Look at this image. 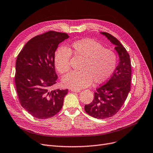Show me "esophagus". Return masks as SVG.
<instances>
[{
  "label": "esophagus",
  "instance_id": "obj_1",
  "mask_svg": "<svg viewBox=\"0 0 153 153\" xmlns=\"http://www.w3.org/2000/svg\"><path fill=\"white\" fill-rule=\"evenodd\" d=\"M71 91L75 92V93H79L81 91L79 89H71Z\"/></svg>",
  "mask_w": 153,
  "mask_h": 153
}]
</instances>
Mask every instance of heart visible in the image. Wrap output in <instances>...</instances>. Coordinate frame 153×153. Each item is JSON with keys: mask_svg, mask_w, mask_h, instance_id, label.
Here are the masks:
<instances>
[{"mask_svg": "<svg viewBox=\"0 0 153 153\" xmlns=\"http://www.w3.org/2000/svg\"><path fill=\"white\" fill-rule=\"evenodd\" d=\"M82 60L79 72H71L62 80L66 87L81 89L94 83L107 81L114 72L117 55L114 50L104 48L100 42L91 38H84L72 42L67 49L59 47L55 51L54 62L58 72L64 74L71 69V56Z\"/></svg>", "mask_w": 153, "mask_h": 153, "instance_id": "1", "label": "heart"}]
</instances>
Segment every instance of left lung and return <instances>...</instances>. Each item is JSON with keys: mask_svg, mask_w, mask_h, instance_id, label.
Returning a JSON list of instances; mask_svg holds the SVG:
<instances>
[{"mask_svg": "<svg viewBox=\"0 0 153 153\" xmlns=\"http://www.w3.org/2000/svg\"><path fill=\"white\" fill-rule=\"evenodd\" d=\"M100 33L115 45L120 62L110 79L97 89L93 101L84 110L90 116L104 119L115 115L126 100L131 91L132 71L129 54L121 43L108 33Z\"/></svg>", "mask_w": 153, "mask_h": 153, "instance_id": "8db88e82", "label": "left lung"}]
</instances>
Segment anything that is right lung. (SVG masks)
I'll use <instances>...</instances> for the list:
<instances>
[{"label": "right lung", "instance_id": "add662e5", "mask_svg": "<svg viewBox=\"0 0 153 153\" xmlns=\"http://www.w3.org/2000/svg\"><path fill=\"white\" fill-rule=\"evenodd\" d=\"M69 36L49 31L28 41L18 55L15 84L21 106L33 117L46 119L61 110L68 89L50 88L56 83L55 52Z\"/></svg>", "mask_w": 153, "mask_h": 153}]
</instances>
